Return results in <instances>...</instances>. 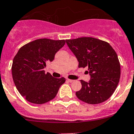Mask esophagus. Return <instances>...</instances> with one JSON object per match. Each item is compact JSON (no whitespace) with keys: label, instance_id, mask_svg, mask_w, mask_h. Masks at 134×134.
<instances>
[{"label":"esophagus","instance_id":"34e87169","mask_svg":"<svg viewBox=\"0 0 134 134\" xmlns=\"http://www.w3.org/2000/svg\"><path fill=\"white\" fill-rule=\"evenodd\" d=\"M67 82H70V83H71V82H74V80H70V79H67Z\"/></svg>","mask_w":134,"mask_h":134}]
</instances>
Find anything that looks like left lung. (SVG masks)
<instances>
[{"instance_id":"1","label":"left lung","mask_w":134,"mask_h":134,"mask_svg":"<svg viewBox=\"0 0 134 134\" xmlns=\"http://www.w3.org/2000/svg\"><path fill=\"white\" fill-rule=\"evenodd\" d=\"M78 62V67H88V82L80 80L82 88L76 92L80 100L97 104L108 100L117 87L121 66L117 53L108 43L90 37L66 40Z\"/></svg>"}]
</instances>
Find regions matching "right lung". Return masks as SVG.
I'll list each match as a JSON object with an SVG mask.
<instances>
[{"mask_svg": "<svg viewBox=\"0 0 134 134\" xmlns=\"http://www.w3.org/2000/svg\"><path fill=\"white\" fill-rule=\"evenodd\" d=\"M65 43V40L39 39L17 52L12 63V77L17 90L28 102L42 104L51 100L65 82L63 77L54 78L43 70Z\"/></svg>", "mask_w": 134, "mask_h": 134, "instance_id": "obj_1", "label": "right lung"}]
</instances>
